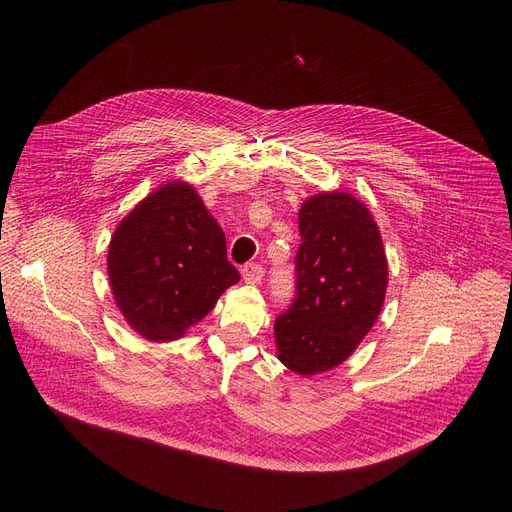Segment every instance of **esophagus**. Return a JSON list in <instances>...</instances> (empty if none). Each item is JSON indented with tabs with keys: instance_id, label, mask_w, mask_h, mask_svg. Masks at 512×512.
Wrapping results in <instances>:
<instances>
[{
	"instance_id": "34e87169",
	"label": "esophagus",
	"mask_w": 512,
	"mask_h": 512,
	"mask_svg": "<svg viewBox=\"0 0 512 512\" xmlns=\"http://www.w3.org/2000/svg\"><path fill=\"white\" fill-rule=\"evenodd\" d=\"M265 276V270L259 263H247L242 267V278H245L247 284H259Z\"/></svg>"
}]
</instances>
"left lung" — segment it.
<instances>
[{"label": "left lung", "instance_id": "left-lung-1", "mask_svg": "<svg viewBox=\"0 0 512 512\" xmlns=\"http://www.w3.org/2000/svg\"><path fill=\"white\" fill-rule=\"evenodd\" d=\"M297 294L276 319L278 359L299 375L328 371L355 353L378 319L388 261L369 209L348 193H321L299 211Z\"/></svg>", "mask_w": 512, "mask_h": 512}]
</instances>
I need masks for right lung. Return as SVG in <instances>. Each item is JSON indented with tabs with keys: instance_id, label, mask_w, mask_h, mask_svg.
<instances>
[{
	"instance_id": "1",
	"label": "right lung",
	"mask_w": 512,
	"mask_h": 512,
	"mask_svg": "<svg viewBox=\"0 0 512 512\" xmlns=\"http://www.w3.org/2000/svg\"><path fill=\"white\" fill-rule=\"evenodd\" d=\"M107 276L128 326L151 342L184 336L240 280L220 224L182 180L157 188L120 222Z\"/></svg>"
}]
</instances>
